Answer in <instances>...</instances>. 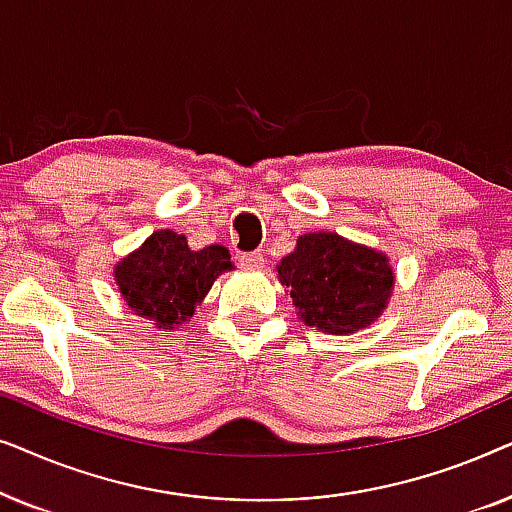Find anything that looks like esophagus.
Masks as SVG:
<instances>
[{
  "mask_svg": "<svg viewBox=\"0 0 512 512\" xmlns=\"http://www.w3.org/2000/svg\"><path fill=\"white\" fill-rule=\"evenodd\" d=\"M240 265L244 270H263L265 268V256L261 251H251V254L240 256Z\"/></svg>",
  "mask_w": 512,
  "mask_h": 512,
  "instance_id": "esophagus-1",
  "label": "esophagus"
}]
</instances>
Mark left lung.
<instances>
[{"label": "left lung", "instance_id": "obj_1", "mask_svg": "<svg viewBox=\"0 0 512 512\" xmlns=\"http://www.w3.org/2000/svg\"><path fill=\"white\" fill-rule=\"evenodd\" d=\"M298 319L314 331L352 335L382 317L394 293L389 256L338 233H305L277 263Z\"/></svg>", "mask_w": 512, "mask_h": 512}]
</instances>
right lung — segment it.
I'll list each match as a JSON object with an SVG mask.
<instances>
[{
  "label": "right lung",
  "mask_w": 512,
  "mask_h": 512,
  "mask_svg": "<svg viewBox=\"0 0 512 512\" xmlns=\"http://www.w3.org/2000/svg\"><path fill=\"white\" fill-rule=\"evenodd\" d=\"M228 270H235V265L223 244L195 251L188 247L186 235L165 228L114 265V282L137 317L174 331L191 321L195 307Z\"/></svg>",
  "instance_id": "obj_1"
}]
</instances>
